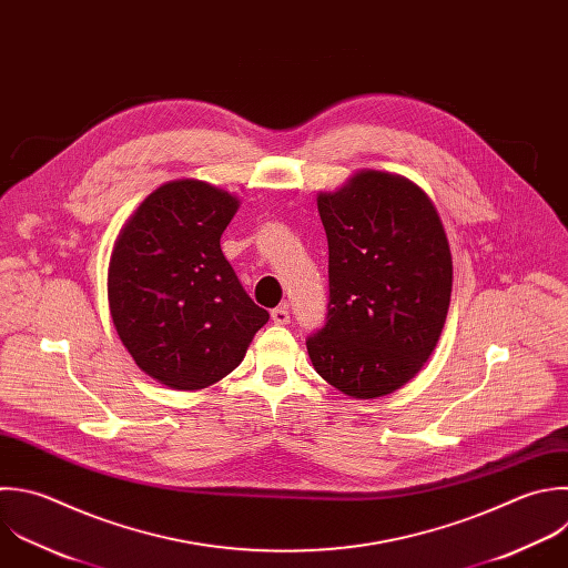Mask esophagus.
Wrapping results in <instances>:
<instances>
[{
  "mask_svg": "<svg viewBox=\"0 0 568 568\" xmlns=\"http://www.w3.org/2000/svg\"><path fill=\"white\" fill-rule=\"evenodd\" d=\"M271 320L275 322V324H288L291 322V313H288V308L286 306H277V308H273L271 311Z\"/></svg>",
  "mask_w": 568,
  "mask_h": 568,
  "instance_id": "obj_1",
  "label": "esophagus"
}]
</instances>
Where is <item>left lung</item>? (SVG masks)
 Instances as JSON below:
<instances>
[{
    "label": "left lung",
    "instance_id": "left-lung-1",
    "mask_svg": "<svg viewBox=\"0 0 568 568\" xmlns=\"http://www.w3.org/2000/svg\"><path fill=\"white\" fill-rule=\"evenodd\" d=\"M317 211L328 313L306 339L308 357L351 397L388 395L424 366L446 322L453 260L442 220L417 184L382 171L320 193Z\"/></svg>",
    "mask_w": 568,
    "mask_h": 568
}]
</instances>
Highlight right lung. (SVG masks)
Here are the masks:
<instances>
[{
	"label": "right lung",
	"instance_id": "right-lung-1",
	"mask_svg": "<svg viewBox=\"0 0 568 568\" xmlns=\"http://www.w3.org/2000/svg\"><path fill=\"white\" fill-rule=\"evenodd\" d=\"M240 200L200 180L153 191L120 231L109 304L135 364L164 386L206 388L246 355L268 322L220 248Z\"/></svg>",
	"mask_w": 568,
	"mask_h": 568
}]
</instances>
